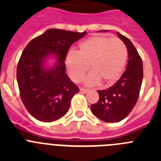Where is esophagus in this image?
I'll return each instance as SVG.
<instances>
[{
  "label": "esophagus",
  "instance_id": "34e87169",
  "mask_svg": "<svg viewBox=\"0 0 161 161\" xmlns=\"http://www.w3.org/2000/svg\"><path fill=\"white\" fill-rule=\"evenodd\" d=\"M89 91V89H85V88H80V93H88Z\"/></svg>",
  "mask_w": 161,
  "mask_h": 161
}]
</instances>
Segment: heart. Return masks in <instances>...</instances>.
Returning a JSON list of instances; mask_svg holds the SVG:
<instances>
[{
    "instance_id": "1",
    "label": "heart",
    "mask_w": 161,
    "mask_h": 161,
    "mask_svg": "<svg viewBox=\"0 0 161 161\" xmlns=\"http://www.w3.org/2000/svg\"><path fill=\"white\" fill-rule=\"evenodd\" d=\"M127 59L126 45L119 38L93 36L79 44L77 52H68L66 65L68 74L75 82L83 79L89 69L93 71L85 78V85L93 86L103 81L112 85L123 74Z\"/></svg>"
}]
</instances>
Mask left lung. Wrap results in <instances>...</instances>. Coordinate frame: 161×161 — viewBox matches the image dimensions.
<instances>
[{
	"label": "left lung",
	"mask_w": 161,
	"mask_h": 161,
	"mask_svg": "<svg viewBox=\"0 0 161 161\" xmlns=\"http://www.w3.org/2000/svg\"><path fill=\"white\" fill-rule=\"evenodd\" d=\"M117 35L127 48L129 59L126 69L111 87L97 91L99 100L91 106L92 113L106 123H119L130 113L138 100L143 81V62L137 50L129 38L119 32Z\"/></svg>",
	"instance_id": "8db88e82"
}]
</instances>
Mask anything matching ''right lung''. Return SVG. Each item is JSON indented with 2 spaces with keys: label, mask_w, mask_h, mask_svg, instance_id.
<instances>
[{
  "label": "right lung",
  "mask_w": 161,
  "mask_h": 161,
  "mask_svg": "<svg viewBox=\"0 0 161 161\" xmlns=\"http://www.w3.org/2000/svg\"><path fill=\"white\" fill-rule=\"evenodd\" d=\"M86 32L49 29L31 41L17 68L20 97L27 111L41 122H53L66 114L79 88L66 74L65 59L73 42ZM55 57L53 66L47 67Z\"/></svg>",
  "instance_id": "1"
}]
</instances>
